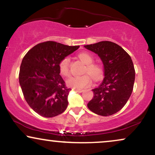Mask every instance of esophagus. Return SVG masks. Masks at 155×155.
Instances as JSON below:
<instances>
[{
	"label": "esophagus",
	"mask_w": 155,
	"mask_h": 155,
	"mask_svg": "<svg viewBox=\"0 0 155 155\" xmlns=\"http://www.w3.org/2000/svg\"><path fill=\"white\" fill-rule=\"evenodd\" d=\"M74 90H75L77 92H79V93H81L83 91V89H74Z\"/></svg>",
	"instance_id": "34e87169"
}]
</instances>
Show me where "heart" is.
<instances>
[{
	"label": "heart",
	"mask_w": 155,
	"mask_h": 155,
	"mask_svg": "<svg viewBox=\"0 0 155 155\" xmlns=\"http://www.w3.org/2000/svg\"><path fill=\"white\" fill-rule=\"evenodd\" d=\"M78 57L86 64L84 70L85 72H87L92 76L95 81L102 79L104 76V68L99 63L93 62L92 54L87 51H82L78 54ZM58 67L60 74L64 77L68 76L70 72V58L68 57L62 58L59 62ZM89 75L85 74L81 76H70L67 80V83L69 86L74 88H82L87 86L92 82V78Z\"/></svg>",
	"instance_id": "1"
}]
</instances>
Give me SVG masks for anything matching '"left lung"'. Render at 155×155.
I'll list each match as a JSON object with an SVG mask.
<instances>
[{"label":"left lung","instance_id":"1","mask_svg":"<svg viewBox=\"0 0 155 155\" xmlns=\"http://www.w3.org/2000/svg\"><path fill=\"white\" fill-rule=\"evenodd\" d=\"M85 47L101 57L105 75L102 83L92 90L93 98L87 107L98 115H113L125 106L132 93L135 80L132 60L122 47L112 41H103Z\"/></svg>","mask_w":155,"mask_h":155}]
</instances>
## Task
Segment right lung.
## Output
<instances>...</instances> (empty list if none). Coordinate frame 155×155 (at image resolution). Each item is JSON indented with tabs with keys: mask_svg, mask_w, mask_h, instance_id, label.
<instances>
[{
	"mask_svg": "<svg viewBox=\"0 0 155 155\" xmlns=\"http://www.w3.org/2000/svg\"><path fill=\"white\" fill-rule=\"evenodd\" d=\"M79 47L48 41L34 46L23 58L19 83L28 106L40 116L54 117L66 110L71 89L60 76L59 62Z\"/></svg>",
	"mask_w": 155,
	"mask_h": 155,
	"instance_id": "1",
	"label": "right lung"
}]
</instances>
